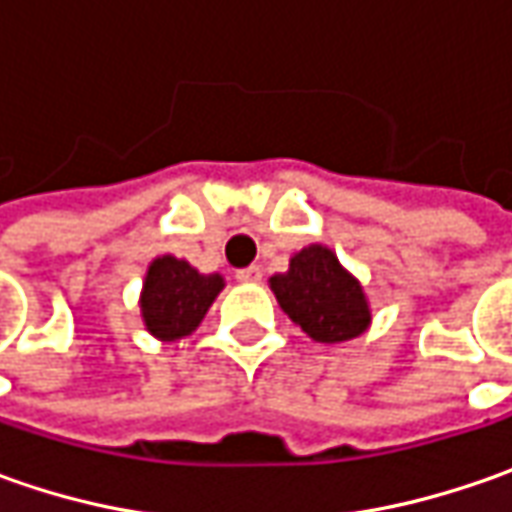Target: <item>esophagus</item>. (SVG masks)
Returning <instances> with one entry per match:
<instances>
[{"label": "esophagus", "instance_id": "34e87169", "mask_svg": "<svg viewBox=\"0 0 512 512\" xmlns=\"http://www.w3.org/2000/svg\"><path fill=\"white\" fill-rule=\"evenodd\" d=\"M236 279H239L242 285H256V282H262V267L259 265L245 267V270H239V273H236Z\"/></svg>", "mask_w": 512, "mask_h": 512}]
</instances>
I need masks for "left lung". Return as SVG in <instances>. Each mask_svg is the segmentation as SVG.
<instances>
[{
	"mask_svg": "<svg viewBox=\"0 0 512 512\" xmlns=\"http://www.w3.org/2000/svg\"><path fill=\"white\" fill-rule=\"evenodd\" d=\"M270 290L279 307L316 342H350L370 325V305L359 279L325 245L293 253L287 273L270 276Z\"/></svg>",
	"mask_w": 512,
	"mask_h": 512,
	"instance_id": "left-lung-1",
	"label": "left lung"
}]
</instances>
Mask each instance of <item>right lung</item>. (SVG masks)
Instances as JSON below:
<instances>
[{"instance_id": "add662e5", "label": "right lung", "mask_w": 512, "mask_h": 512, "mask_svg": "<svg viewBox=\"0 0 512 512\" xmlns=\"http://www.w3.org/2000/svg\"><path fill=\"white\" fill-rule=\"evenodd\" d=\"M222 287L225 279L219 273H199L185 259L159 256L150 262L139 296L142 322L162 342L185 339L202 325Z\"/></svg>"}]
</instances>
